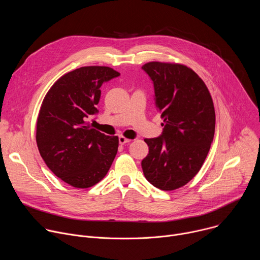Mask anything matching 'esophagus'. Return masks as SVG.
<instances>
[{
  "label": "esophagus",
  "instance_id": "1",
  "mask_svg": "<svg viewBox=\"0 0 260 260\" xmlns=\"http://www.w3.org/2000/svg\"><path fill=\"white\" fill-rule=\"evenodd\" d=\"M119 144L120 145H124V144H126V143H129L131 142V140L129 139H126L125 137H123V136H120L119 137Z\"/></svg>",
  "mask_w": 260,
  "mask_h": 260
}]
</instances>
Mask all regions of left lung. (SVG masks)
Masks as SVG:
<instances>
[{
	"mask_svg": "<svg viewBox=\"0 0 260 260\" xmlns=\"http://www.w3.org/2000/svg\"><path fill=\"white\" fill-rule=\"evenodd\" d=\"M142 69L154 86V101L164 119L162 134L144 141L149 153L142 160L145 178L161 190L187 184L201 170L215 133L213 100L190 68L151 61Z\"/></svg>",
	"mask_w": 260,
	"mask_h": 260,
	"instance_id": "left-lung-1",
	"label": "left lung"
}]
</instances>
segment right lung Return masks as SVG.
<instances>
[{
  "label": "right lung",
  "mask_w": 260,
  "mask_h": 260,
  "mask_svg": "<svg viewBox=\"0 0 260 260\" xmlns=\"http://www.w3.org/2000/svg\"><path fill=\"white\" fill-rule=\"evenodd\" d=\"M120 74L109 67H82L61 76L46 93L37 119L36 141L50 171L76 188H88L108 173L118 137L87 120L98 114L101 86Z\"/></svg>",
  "instance_id": "right-lung-1"
}]
</instances>
